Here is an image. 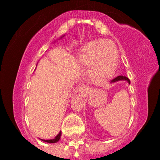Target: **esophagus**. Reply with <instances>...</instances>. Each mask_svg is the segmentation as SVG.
<instances>
[{"label": "esophagus", "instance_id": "obj_1", "mask_svg": "<svg viewBox=\"0 0 160 160\" xmlns=\"http://www.w3.org/2000/svg\"><path fill=\"white\" fill-rule=\"evenodd\" d=\"M80 93H81V94H84V93H87L88 92L90 91V88H88V86H81L80 88Z\"/></svg>", "mask_w": 160, "mask_h": 160}]
</instances>
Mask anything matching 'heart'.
<instances>
[{"instance_id": "b5f03b06", "label": "heart", "mask_w": 160, "mask_h": 160, "mask_svg": "<svg viewBox=\"0 0 160 160\" xmlns=\"http://www.w3.org/2000/svg\"><path fill=\"white\" fill-rule=\"evenodd\" d=\"M80 60L83 65L92 67V77L97 82H104L114 73L118 63L115 46L106 40H96L85 45L81 49Z\"/></svg>"}]
</instances>
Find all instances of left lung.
Wrapping results in <instances>:
<instances>
[{
    "mask_svg": "<svg viewBox=\"0 0 160 160\" xmlns=\"http://www.w3.org/2000/svg\"><path fill=\"white\" fill-rule=\"evenodd\" d=\"M120 80H126V81L130 84V80L128 77H125V76H118V77H115V78L113 79L112 80H111V83H115V82L120 81Z\"/></svg>",
    "mask_w": 160,
    "mask_h": 160,
    "instance_id": "left-lung-1",
    "label": "left lung"
}]
</instances>
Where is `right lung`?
I'll use <instances>...</instances> for the list:
<instances>
[{"mask_svg":"<svg viewBox=\"0 0 160 160\" xmlns=\"http://www.w3.org/2000/svg\"><path fill=\"white\" fill-rule=\"evenodd\" d=\"M64 35H62V37H63ZM62 37H61V38H62ZM60 137H61V132H59V133L57 135H56V137H55L53 139H49V140H46V139H42L43 142H49V143H56L58 141H59V139H60Z\"/></svg>","mask_w":160,"mask_h":160,"instance_id":"right-lung-1","label":"right lung"}]
</instances>
